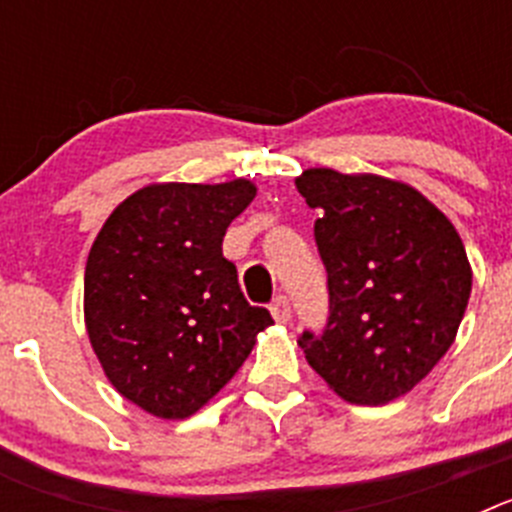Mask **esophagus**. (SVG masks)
I'll list each match as a JSON object with an SVG mask.
<instances>
[{
  "label": "esophagus",
  "mask_w": 512,
  "mask_h": 512,
  "mask_svg": "<svg viewBox=\"0 0 512 512\" xmlns=\"http://www.w3.org/2000/svg\"><path fill=\"white\" fill-rule=\"evenodd\" d=\"M269 310H271V315H274V320H277V323H287L289 315H292V307H289V300L284 295L274 297V302H271Z\"/></svg>",
  "instance_id": "esophagus-1"
}]
</instances>
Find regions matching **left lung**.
Masks as SVG:
<instances>
[{"mask_svg": "<svg viewBox=\"0 0 512 512\" xmlns=\"http://www.w3.org/2000/svg\"><path fill=\"white\" fill-rule=\"evenodd\" d=\"M328 274V320L302 330L307 364L354 405H387L454 343L472 269L454 225L413 187L310 169L297 179Z\"/></svg>", "mask_w": 512, "mask_h": 512, "instance_id": "left-lung-1", "label": "left lung"}]
</instances>
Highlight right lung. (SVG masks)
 <instances>
[{"mask_svg": "<svg viewBox=\"0 0 512 512\" xmlns=\"http://www.w3.org/2000/svg\"><path fill=\"white\" fill-rule=\"evenodd\" d=\"M256 197L246 179L151 184L117 205L84 271V318L104 374L158 418H189L223 390L271 325L223 256Z\"/></svg>", "mask_w": 512, "mask_h": 512, "instance_id": "obj_1", "label": "right lung"}]
</instances>
